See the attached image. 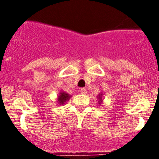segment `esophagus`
Wrapping results in <instances>:
<instances>
[{"label":"esophagus","instance_id":"esophagus-1","mask_svg":"<svg viewBox=\"0 0 159 159\" xmlns=\"http://www.w3.org/2000/svg\"><path fill=\"white\" fill-rule=\"evenodd\" d=\"M80 93L83 94V95H86V94L88 93V92H87V89L84 88H81V89L80 90Z\"/></svg>","mask_w":159,"mask_h":159}]
</instances>
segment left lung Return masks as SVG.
Listing matches in <instances>:
<instances>
[{
    "label": "left lung",
    "instance_id": "1",
    "mask_svg": "<svg viewBox=\"0 0 159 159\" xmlns=\"http://www.w3.org/2000/svg\"><path fill=\"white\" fill-rule=\"evenodd\" d=\"M102 94L101 93V94H99V95H98V97H97V98H98V99H99V104H101V103H102Z\"/></svg>",
    "mask_w": 159,
    "mask_h": 159
}]
</instances>
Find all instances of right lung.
Here are the masks:
<instances>
[{"mask_svg":"<svg viewBox=\"0 0 159 159\" xmlns=\"http://www.w3.org/2000/svg\"><path fill=\"white\" fill-rule=\"evenodd\" d=\"M71 98V95H68L67 93L64 92H60V95H59L58 98H57V102L60 105L64 104L66 102V101H67L68 99Z\"/></svg>","mask_w":159,"mask_h":159,"instance_id":"1","label":"right lung"}]
</instances>
